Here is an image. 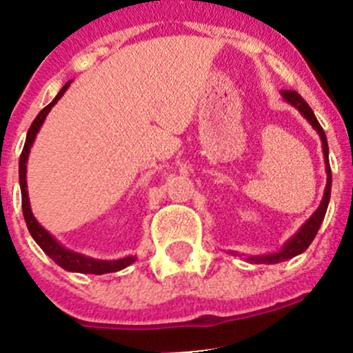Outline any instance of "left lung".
<instances>
[{"mask_svg":"<svg viewBox=\"0 0 353 353\" xmlns=\"http://www.w3.org/2000/svg\"><path fill=\"white\" fill-rule=\"evenodd\" d=\"M283 98L288 101L290 105L296 108L307 121L312 124V128L319 132L321 136V141H323V153H324V163H326V174H327V181H326V188H324V196L323 201H321L319 208L312 214V217L305 222V224L300 228V231L293 236L290 241L285 243L279 252L276 253H269V255H256V256H246V260L253 263H279V262H285V260L293 259V256L300 255L302 252H305L309 248L310 243L314 241L316 238L317 231H319L321 224L324 221V215H326L327 210V203H330V196H331V167H330V148H327V139L326 134H324V129L321 128V124L317 122L316 115H314L312 108L307 105V101L300 97L296 91H281ZM232 253V252H231Z\"/></svg>","mask_w":353,"mask_h":353,"instance_id":"left-lung-1","label":"left lung"}]
</instances>
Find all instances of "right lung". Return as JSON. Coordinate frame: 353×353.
<instances>
[{
	"label": "right lung",
	"mask_w": 353,
	"mask_h": 353,
	"mask_svg": "<svg viewBox=\"0 0 353 353\" xmlns=\"http://www.w3.org/2000/svg\"><path fill=\"white\" fill-rule=\"evenodd\" d=\"M68 85H70V81L63 85L60 90V93L54 97V100L51 101L50 105L43 108V110L37 114V117L34 119V122L30 124L29 131H27V138H26V145H23L22 155H20L19 160V179H20V191H22V212H23V219H26L27 229H29L30 236L34 238V241L43 248V252L46 253L48 256L54 260V263H58L61 269L70 272H81V274H107V272H117L125 269L128 265H131L132 262L136 260L134 255L124 256V259L119 260H98V259H91V256H85L82 253H75L72 250H67L65 246H61L39 222L36 221V217L32 215V210H30V203H29V194H27V181H26V174H27V157H29L30 146H32L34 139H36V134L39 132L41 125H43L44 119L46 115L50 114L51 107L57 105V101L63 97L65 91L68 90Z\"/></svg>",
	"instance_id": "1"
}]
</instances>
